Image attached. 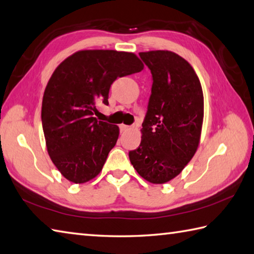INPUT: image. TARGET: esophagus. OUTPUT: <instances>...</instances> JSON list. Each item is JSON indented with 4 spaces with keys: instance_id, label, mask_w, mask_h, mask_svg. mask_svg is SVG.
<instances>
[{
    "instance_id": "1",
    "label": "esophagus",
    "mask_w": 254,
    "mask_h": 254,
    "mask_svg": "<svg viewBox=\"0 0 254 254\" xmlns=\"http://www.w3.org/2000/svg\"><path fill=\"white\" fill-rule=\"evenodd\" d=\"M128 128H130V127H128V126H126V124H121V126H120V131H121V132L127 131Z\"/></svg>"
}]
</instances>
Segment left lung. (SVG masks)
I'll use <instances>...</instances> for the list:
<instances>
[{"label":"left lung","instance_id":"1","mask_svg":"<svg viewBox=\"0 0 254 254\" xmlns=\"http://www.w3.org/2000/svg\"><path fill=\"white\" fill-rule=\"evenodd\" d=\"M151 70L153 84L142 123V140L128 152L144 180L170 182L195 155L203 119V94L190 63L168 51L140 53Z\"/></svg>","mask_w":254,"mask_h":254}]
</instances>
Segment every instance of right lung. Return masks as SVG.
Wrapping results in <instances>:
<instances>
[{"label":"right lung","mask_w":254,"mask_h":254,"mask_svg":"<svg viewBox=\"0 0 254 254\" xmlns=\"http://www.w3.org/2000/svg\"><path fill=\"white\" fill-rule=\"evenodd\" d=\"M144 64L133 53L80 51L55 69L42 104L46 146L55 166L74 184L101 172L116 145L119 127L93 117L97 106H108L113 81L140 72Z\"/></svg>","instance_id":"right-lung-1"}]
</instances>
